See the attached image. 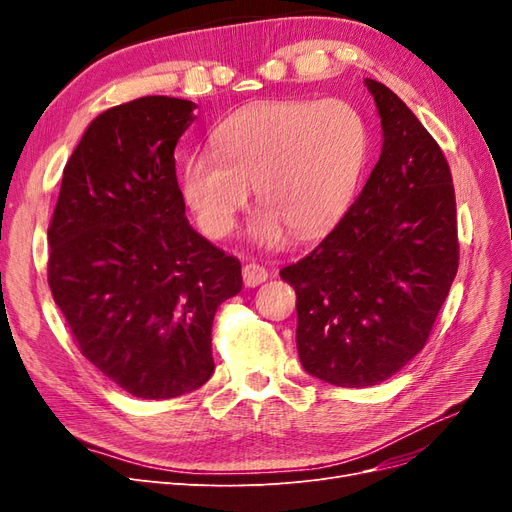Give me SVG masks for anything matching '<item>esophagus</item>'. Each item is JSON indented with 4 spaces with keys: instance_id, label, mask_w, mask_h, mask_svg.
Listing matches in <instances>:
<instances>
[{
    "instance_id": "esophagus-1",
    "label": "esophagus",
    "mask_w": 512,
    "mask_h": 512,
    "mask_svg": "<svg viewBox=\"0 0 512 512\" xmlns=\"http://www.w3.org/2000/svg\"><path fill=\"white\" fill-rule=\"evenodd\" d=\"M241 273H243V284L247 288H256L262 282H267V277H269V273L262 269L260 265H256V262H250V265H243Z\"/></svg>"
}]
</instances>
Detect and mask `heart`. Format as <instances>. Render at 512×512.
I'll list each match as a JSON object with an SVG mask.
<instances>
[{
	"label": "heart",
	"instance_id": "heart-1",
	"mask_svg": "<svg viewBox=\"0 0 512 512\" xmlns=\"http://www.w3.org/2000/svg\"><path fill=\"white\" fill-rule=\"evenodd\" d=\"M213 151L185 160L181 190L211 239L228 237L250 188L265 207L252 224L258 245L290 230L309 239L339 220L367 160L369 132L346 100H269L230 115L211 134Z\"/></svg>",
	"mask_w": 512,
	"mask_h": 512
}]
</instances>
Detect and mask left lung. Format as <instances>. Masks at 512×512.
<instances>
[{
  "instance_id": "8db88e82",
  "label": "left lung",
  "mask_w": 512,
  "mask_h": 512,
  "mask_svg": "<svg viewBox=\"0 0 512 512\" xmlns=\"http://www.w3.org/2000/svg\"><path fill=\"white\" fill-rule=\"evenodd\" d=\"M365 85L380 115V160L316 250L280 271L297 292L301 365L348 389L384 382L423 350L459 267L440 145L389 87Z\"/></svg>"
}]
</instances>
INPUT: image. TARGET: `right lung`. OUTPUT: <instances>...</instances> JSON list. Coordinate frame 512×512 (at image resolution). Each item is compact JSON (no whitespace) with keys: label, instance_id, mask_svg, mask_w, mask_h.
<instances>
[{"label":"right lung","instance_id":"obj_1","mask_svg":"<svg viewBox=\"0 0 512 512\" xmlns=\"http://www.w3.org/2000/svg\"><path fill=\"white\" fill-rule=\"evenodd\" d=\"M196 104L145 96L89 123L49 224V286L85 359L141 399L213 374L211 324L241 262L190 226L175 147Z\"/></svg>","mask_w":512,"mask_h":512}]
</instances>
